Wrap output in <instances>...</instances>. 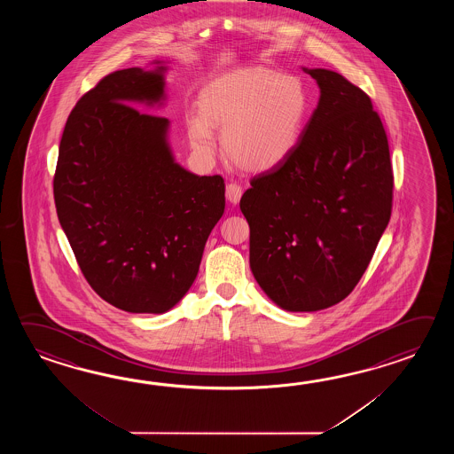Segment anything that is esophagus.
<instances>
[{"label":"esophagus","mask_w":454,"mask_h":454,"mask_svg":"<svg viewBox=\"0 0 454 454\" xmlns=\"http://www.w3.org/2000/svg\"><path fill=\"white\" fill-rule=\"evenodd\" d=\"M241 194H243V190H241L240 184H227V188H225V196H227V200H229L231 204L239 203V201H240Z\"/></svg>","instance_id":"obj_1"}]
</instances>
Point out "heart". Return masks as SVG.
<instances>
[{"label":"heart","instance_id":"b5f03b06","mask_svg":"<svg viewBox=\"0 0 454 454\" xmlns=\"http://www.w3.org/2000/svg\"><path fill=\"white\" fill-rule=\"evenodd\" d=\"M309 104L300 77L266 68L243 69L204 87L201 115L188 120L190 143L200 154L213 155V128H219L223 149L235 164L254 172L270 170L299 145Z\"/></svg>","mask_w":454,"mask_h":454}]
</instances>
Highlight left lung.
Segmentation results:
<instances>
[{
    "label": "left lung",
    "mask_w": 454,
    "mask_h": 454,
    "mask_svg": "<svg viewBox=\"0 0 454 454\" xmlns=\"http://www.w3.org/2000/svg\"><path fill=\"white\" fill-rule=\"evenodd\" d=\"M318 106L282 164L251 178L240 209L250 266L280 309L317 311L356 289L393 209L395 176L372 98L329 69Z\"/></svg>",
    "instance_id": "obj_1"
}]
</instances>
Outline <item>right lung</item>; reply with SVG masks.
I'll use <instances>...</instances> for the list:
<instances>
[{
    "label": "right lung",
    "instance_id": "obj_1",
    "mask_svg": "<svg viewBox=\"0 0 454 454\" xmlns=\"http://www.w3.org/2000/svg\"><path fill=\"white\" fill-rule=\"evenodd\" d=\"M162 71L120 69L81 97L53 176L59 223L89 286L129 313L180 301L225 207L223 176L175 164L168 120L131 106L162 98Z\"/></svg>",
    "mask_w": 454,
    "mask_h": 454
}]
</instances>
